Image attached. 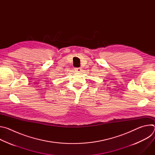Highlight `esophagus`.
<instances>
[{
  "mask_svg": "<svg viewBox=\"0 0 155 155\" xmlns=\"http://www.w3.org/2000/svg\"><path fill=\"white\" fill-rule=\"evenodd\" d=\"M75 71L76 72H81V68H75Z\"/></svg>",
  "mask_w": 155,
  "mask_h": 155,
  "instance_id": "esophagus-1",
  "label": "esophagus"
}]
</instances>
